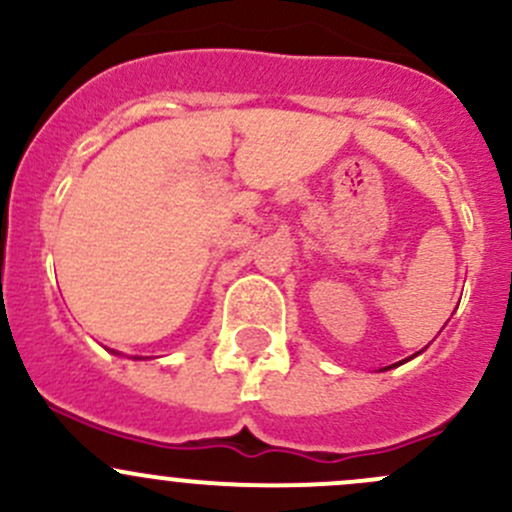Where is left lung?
I'll return each instance as SVG.
<instances>
[{"label":"left lung","mask_w":512,"mask_h":512,"mask_svg":"<svg viewBox=\"0 0 512 512\" xmlns=\"http://www.w3.org/2000/svg\"><path fill=\"white\" fill-rule=\"evenodd\" d=\"M405 363V360H400V363H395V365H387V368H383V370H390V368H397V365H402Z\"/></svg>","instance_id":"8db88e82"}]
</instances>
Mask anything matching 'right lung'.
Segmentation results:
<instances>
[{
	"mask_svg": "<svg viewBox=\"0 0 512 512\" xmlns=\"http://www.w3.org/2000/svg\"><path fill=\"white\" fill-rule=\"evenodd\" d=\"M112 353H115V355H120V353H117V351H112ZM137 358H139V355H137ZM139 360H142V358H139Z\"/></svg>",
	"mask_w": 512,
	"mask_h": 512,
	"instance_id": "right-lung-1",
	"label": "right lung"
}]
</instances>
